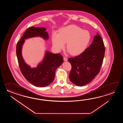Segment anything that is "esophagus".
Instances as JSON below:
<instances>
[{
  "instance_id": "1",
  "label": "esophagus",
  "mask_w": 123,
  "mask_h": 123,
  "mask_svg": "<svg viewBox=\"0 0 123 123\" xmlns=\"http://www.w3.org/2000/svg\"><path fill=\"white\" fill-rule=\"evenodd\" d=\"M63 59H64V61H65V62L68 60V59H67V58H66V57H64V58H63Z\"/></svg>"
}]
</instances>
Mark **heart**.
Segmentation results:
<instances>
[{"label": "heart", "instance_id": "1", "mask_svg": "<svg viewBox=\"0 0 123 123\" xmlns=\"http://www.w3.org/2000/svg\"><path fill=\"white\" fill-rule=\"evenodd\" d=\"M91 39L87 30H83L75 25L63 27L58 34L54 33L51 37L53 46L58 51L63 49L66 43V48L71 55H80L86 50Z\"/></svg>", "mask_w": 123, "mask_h": 123}]
</instances>
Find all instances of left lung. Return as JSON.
Listing matches in <instances>:
<instances>
[{
	"instance_id": "1",
	"label": "left lung",
	"mask_w": 123,
	"mask_h": 123,
	"mask_svg": "<svg viewBox=\"0 0 123 123\" xmlns=\"http://www.w3.org/2000/svg\"><path fill=\"white\" fill-rule=\"evenodd\" d=\"M103 39L97 32L89 47L80 55L68 61L72 65L69 78L77 86L88 84L99 73L104 58Z\"/></svg>"
}]
</instances>
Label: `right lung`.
Listing matches in <instances>:
<instances>
[{
  "label": "right lung",
  "mask_w": 123,
  "mask_h": 123,
  "mask_svg": "<svg viewBox=\"0 0 123 123\" xmlns=\"http://www.w3.org/2000/svg\"><path fill=\"white\" fill-rule=\"evenodd\" d=\"M46 29L31 27L26 29L16 46V54L19 68L26 80L34 86L44 87L48 86L54 80L55 71L63 62L60 54H55L46 51L44 58L37 68H31L25 62L21 55L22 47L25 40L31 37H40L44 39L49 38Z\"/></svg>",
  "instance_id": "1"
}]
</instances>
